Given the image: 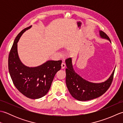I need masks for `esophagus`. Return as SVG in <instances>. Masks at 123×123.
<instances>
[{"label": "esophagus", "mask_w": 123, "mask_h": 123, "mask_svg": "<svg viewBox=\"0 0 123 123\" xmlns=\"http://www.w3.org/2000/svg\"><path fill=\"white\" fill-rule=\"evenodd\" d=\"M66 64H65L64 63H63V62H62V64H61V68H62V69H64L65 68H66Z\"/></svg>", "instance_id": "obj_1"}]
</instances>
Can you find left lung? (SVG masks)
<instances>
[{
  "mask_svg": "<svg viewBox=\"0 0 123 123\" xmlns=\"http://www.w3.org/2000/svg\"><path fill=\"white\" fill-rule=\"evenodd\" d=\"M100 36L107 39L111 43L110 38L105 33L99 31ZM67 68L66 71V85L73 97L79 101H87L99 97L106 92L113 81L115 69L108 79L101 83L91 82L80 77L74 69L71 57L66 60Z\"/></svg>",
  "mask_w": 123,
  "mask_h": 123,
  "instance_id": "left-lung-1",
  "label": "left lung"
}]
</instances>
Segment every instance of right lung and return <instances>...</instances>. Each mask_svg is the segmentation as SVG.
<instances>
[{"label":"right lung","mask_w":123,"mask_h":123,"mask_svg":"<svg viewBox=\"0 0 123 123\" xmlns=\"http://www.w3.org/2000/svg\"><path fill=\"white\" fill-rule=\"evenodd\" d=\"M20 32L13 43L8 57V69L13 83L18 91L27 98L38 99L48 92L56 72L61 68V60H49L41 66L28 67L19 59L17 52V43L26 31Z\"/></svg>","instance_id":"1"}]
</instances>
